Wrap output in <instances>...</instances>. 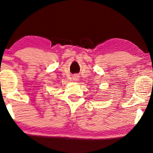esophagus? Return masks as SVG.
Returning a JSON list of instances; mask_svg holds the SVG:
<instances>
[{
    "mask_svg": "<svg viewBox=\"0 0 153 153\" xmlns=\"http://www.w3.org/2000/svg\"><path fill=\"white\" fill-rule=\"evenodd\" d=\"M79 79V76L78 75V74H74V76H73V79H74V81H78Z\"/></svg>",
    "mask_w": 153,
    "mask_h": 153,
    "instance_id": "34e87169",
    "label": "esophagus"
}]
</instances>
